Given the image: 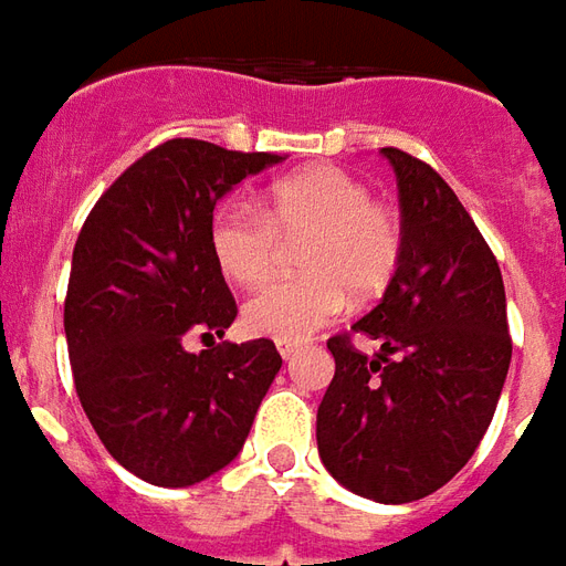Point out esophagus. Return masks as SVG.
<instances>
[{"mask_svg": "<svg viewBox=\"0 0 566 566\" xmlns=\"http://www.w3.org/2000/svg\"><path fill=\"white\" fill-rule=\"evenodd\" d=\"M296 352H300V348H296V345H291V343H279V355H282V360H294Z\"/></svg>", "mask_w": 566, "mask_h": 566, "instance_id": "1", "label": "esophagus"}]
</instances>
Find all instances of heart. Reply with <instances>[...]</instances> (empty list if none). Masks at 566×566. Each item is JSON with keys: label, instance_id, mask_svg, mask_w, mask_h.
<instances>
[{"label": "heart", "instance_id": "heart-1", "mask_svg": "<svg viewBox=\"0 0 566 566\" xmlns=\"http://www.w3.org/2000/svg\"><path fill=\"white\" fill-rule=\"evenodd\" d=\"M296 245L303 275L266 284L242 306V327L275 343H303L331 324L345 294L367 303L391 284L403 254L394 211L376 206L367 185L336 166H312L272 181L258 211L223 202L209 221L214 266L235 287H254L272 272L279 242Z\"/></svg>", "mask_w": 566, "mask_h": 566}]
</instances>
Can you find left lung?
<instances>
[{
    "label": "left lung",
    "instance_id": "8db88e82",
    "mask_svg": "<svg viewBox=\"0 0 566 566\" xmlns=\"http://www.w3.org/2000/svg\"><path fill=\"white\" fill-rule=\"evenodd\" d=\"M400 197L403 254L379 306L333 336L336 373L318 406V454L331 475L376 503H412L473 458L510 373L506 291L461 199L427 163L381 148Z\"/></svg>",
    "mask_w": 566,
    "mask_h": 566
}]
</instances>
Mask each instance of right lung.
<instances>
[{
    "mask_svg": "<svg viewBox=\"0 0 566 566\" xmlns=\"http://www.w3.org/2000/svg\"><path fill=\"white\" fill-rule=\"evenodd\" d=\"M275 163L279 154L163 142L81 227L63 315L75 391L108 454L150 485L187 488L223 470L282 369L270 339L214 345L235 300L209 251L218 199ZM193 332L212 348L187 353Z\"/></svg>",
    "mask_w": 566,
    "mask_h": 566,
    "instance_id": "obj_1",
    "label": "right lung"
}]
</instances>
